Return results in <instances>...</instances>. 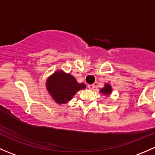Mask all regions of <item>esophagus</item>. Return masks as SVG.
<instances>
[{
  "mask_svg": "<svg viewBox=\"0 0 155 155\" xmlns=\"http://www.w3.org/2000/svg\"><path fill=\"white\" fill-rule=\"evenodd\" d=\"M87 87H88L89 89L92 90V89L94 88V84H89V85H87Z\"/></svg>",
  "mask_w": 155,
  "mask_h": 155,
  "instance_id": "esophagus-1",
  "label": "esophagus"
}]
</instances>
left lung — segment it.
Masks as SVG:
<instances>
[{
  "instance_id": "left-lung-1",
  "label": "left lung",
  "mask_w": 155,
  "mask_h": 155,
  "mask_svg": "<svg viewBox=\"0 0 155 155\" xmlns=\"http://www.w3.org/2000/svg\"><path fill=\"white\" fill-rule=\"evenodd\" d=\"M112 86L109 85V83H106L105 85H104V87L101 88V93L102 94L105 95V96H108V95H110L111 93H112Z\"/></svg>"
}]
</instances>
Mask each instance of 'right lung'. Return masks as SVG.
<instances>
[{
    "instance_id": "add662e5",
    "label": "right lung",
    "mask_w": 155,
    "mask_h": 155,
    "mask_svg": "<svg viewBox=\"0 0 155 155\" xmlns=\"http://www.w3.org/2000/svg\"><path fill=\"white\" fill-rule=\"evenodd\" d=\"M46 86L48 94L56 104H67L79 91L85 89L86 85L79 83L76 78L62 70H57L46 79Z\"/></svg>"
}]
</instances>
